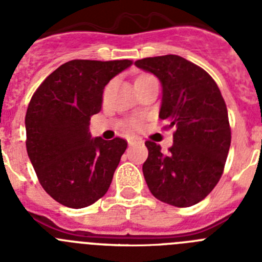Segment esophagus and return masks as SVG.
<instances>
[{
    "label": "esophagus",
    "instance_id": "1",
    "mask_svg": "<svg viewBox=\"0 0 262 262\" xmlns=\"http://www.w3.org/2000/svg\"><path fill=\"white\" fill-rule=\"evenodd\" d=\"M139 142H142V140H139V138H129L128 145H133V144H135V143H139Z\"/></svg>",
    "mask_w": 262,
    "mask_h": 262
}]
</instances>
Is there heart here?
<instances>
[{"label":"heart","instance_id":"1","mask_svg":"<svg viewBox=\"0 0 262 262\" xmlns=\"http://www.w3.org/2000/svg\"><path fill=\"white\" fill-rule=\"evenodd\" d=\"M131 124H133V126H138V124H139V120H138V119H134L133 122H131Z\"/></svg>","mask_w":262,"mask_h":262}]
</instances>
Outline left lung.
Returning a JSON list of instances; mask_svg holds the SVG:
<instances>
[{
  "mask_svg": "<svg viewBox=\"0 0 262 262\" xmlns=\"http://www.w3.org/2000/svg\"><path fill=\"white\" fill-rule=\"evenodd\" d=\"M135 66L160 80L159 117L176 128L168 154L145 142L148 189L161 202L190 207L211 193L223 173L231 145L226 102L211 76L184 57H147Z\"/></svg>",
  "mask_w": 262,
  "mask_h": 262,
  "instance_id": "left-lung-1",
  "label": "left lung"
}]
</instances>
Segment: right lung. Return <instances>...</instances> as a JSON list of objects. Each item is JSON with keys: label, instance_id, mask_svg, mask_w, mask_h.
<instances>
[{"label": "right lung", "instance_id": "right-lung-1", "mask_svg": "<svg viewBox=\"0 0 262 262\" xmlns=\"http://www.w3.org/2000/svg\"><path fill=\"white\" fill-rule=\"evenodd\" d=\"M133 60H71L40 84L27 107V155L46 191L61 205L82 209L102 198L127 148L124 139L92 138L103 89Z\"/></svg>", "mask_w": 262, "mask_h": 262}]
</instances>
